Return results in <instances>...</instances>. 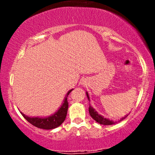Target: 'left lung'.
Masks as SVG:
<instances>
[{"label": "left lung", "mask_w": 155, "mask_h": 155, "mask_svg": "<svg viewBox=\"0 0 155 155\" xmlns=\"http://www.w3.org/2000/svg\"><path fill=\"white\" fill-rule=\"evenodd\" d=\"M86 94H87V96L88 100L90 101V97H89L88 92H87ZM89 113H90V116L92 117V119H93L94 120H95L97 123H99L101 124H104V125H111V124H114L117 123V122H114V121L108 120V119H107V118H105L104 117L98 114V113H97V112L94 109V108H92L91 106H90V107H89ZM127 116H128V115H126V116H124V117H122V118L119 120V122L122 121L124 119H125Z\"/></svg>", "instance_id": "obj_1"}]
</instances>
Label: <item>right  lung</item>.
I'll return each instance as SVG.
<instances>
[{"mask_svg":"<svg viewBox=\"0 0 155 155\" xmlns=\"http://www.w3.org/2000/svg\"><path fill=\"white\" fill-rule=\"evenodd\" d=\"M72 90L73 89L68 92L66 96H65V99L63 101V104L61 105L59 109L55 112L54 114H51V116L47 117H32L26 116L25 114H24L22 112H20V113L22 114L23 117L28 122H29L30 123L34 125L35 127L44 130H51L56 128V127H59L60 124L64 122V120H65L68 108V103L67 97Z\"/></svg>","mask_w":155,"mask_h":155,"instance_id":"right-lung-1","label":"right lung"}]
</instances>
